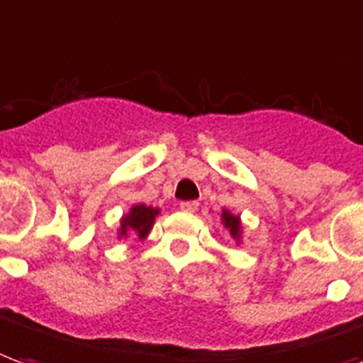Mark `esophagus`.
<instances>
[{
    "instance_id": "esophagus-1",
    "label": "esophagus",
    "mask_w": 363,
    "mask_h": 363,
    "mask_svg": "<svg viewBox=\"0 0 363 363\" xmlns=\"http://www.w3.org/2000/svg\"><path fill=\"white\" fill-rule=\"evenodd\" d=\"M181 209H182V211H189V213H194L196 209H198V202H194V200H189V202H181Z\"/></svg>"
}]
</instances>
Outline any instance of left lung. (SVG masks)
Segmentation results:
<instances>
[{"label": "left lung", "instance_id": "8db88e82", "mask_svg": "<svg viewBox=\"0 0 363 363\" xmlns=\"http://www.w3.org/2000/svg\"><path fill=\"white\" fill-rule=\"evenodd\" d=\"M221 223H223V227L229 230V235L233 236L235 240H240V236H242V225H240V217L233 216L229 209H223Z\"/></svg>", "mask_w": 363, "mask_h": 363}]
</instances>
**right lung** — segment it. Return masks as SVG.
Returning a JSON list of instances; mask_svg holds the SVG:
<instances>
[{
	"mask_svg": "<svg viewBox=\"0 0 363 363\" xmlns=\"http://www.w3.org/2000/svg\"><path fill=\"white\" fill-rule=\"evenodd\" d=\"M160 216V209L152 208V206H144V203H136L130 208L127 216L121 219V236H127L128 233H134L138 238H146L150 229L154 227L155 217Z\"/></svg>",
	"mask_w": 363,
	"mask_h": 363,
	"instance_id": "right-lung-1",
	"label": "right lung"
}]
</instances>
